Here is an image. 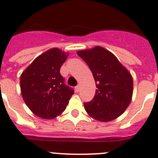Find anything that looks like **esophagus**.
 <instances>
[{
	"instance_id": "esophagus-1",
	"label": "esophagus",
	"mask_w": 158,
	"mask_h": 158,
	"mask_svg": "<svg viewBox=\"0 0 158 158\" xmlns=\"http://www.w3.org/2000/svg\"><path fill=\"white\" fill-rule=\"evenodd\" d=\"M76 91L77 92H79V90H80V85H77V86H76Z\"/></svg>"
}]
</instances>
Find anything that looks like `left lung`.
Instances as JSON below:
<instances>
[{"label":"left lung","mask_w":158,"mask_h":158,"mask_svg":"<svg viewBox=\"0 0 158 158\" xmlns=\"http://www.w3.org/2000/svg\"><path fill=\"white\" fill-rule=\"evenodd\" d=\"M77 53L91 70L97 87L94 99L84 103L86 113L102 122L120 117L132 99L133 77L131 73L113 53L99 45Z\"/></svg>","instance_id":"obj_1"}]
</instances>
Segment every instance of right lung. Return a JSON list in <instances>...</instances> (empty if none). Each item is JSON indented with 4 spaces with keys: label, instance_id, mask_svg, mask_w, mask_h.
Returning a JSON list of instances; mask_svg holds the SVG:
<instances>
[{
    "label": "right lung",
    "instance_id": "right-lung-1",
    "mask_svg": "<svg viewBox=\"0 0 158 158\" xmlns=\"http://www.w3.org/2000/svg\"><path fill=\"white\" fill-rule=\"evenodd\" d=\"M69 55L59 48L50 49L37 56L20 76L23 99L37 117L50 120L59 116L74 94L59 73Z\"/></svg>",
    "mask_w": 158,
    "mask_h": 158
}]
</instances>
